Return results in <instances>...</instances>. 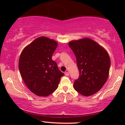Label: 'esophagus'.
<instances>
[{"mask_svg": "<svg viewBox=\"0 0 125 125\" xmlns=\"http://www.w3.org/2000/svg\"><path fill=\"white\" fill-rule=\"evenodd\" d=\"M65 75L66 76H69V73L68 72H66L65 73Z\"/></svg>", "mask_w": 125, "mask_h": 125, "instance_id": "34e87169", "label": "esophagus"}]
</instances>
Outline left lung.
<instances>
[{
  "instance_id": "obj_1",
  "label": "left lung",
  "mask_w": 125,
  "mask_h": 125,
  "mask_svg": "<svg viewBox=\"0 0 125 125\" xmlns=\"http://www.w3.org/2000/svg\"><path fill=\"white\" fill-rule=\"evenodd\" d=\"M76 57L80 76L73 88L83 96H90L102 88L108 78L110 59L107 51L89 38L69 42Z\"/></svg>"
}]
</instances>
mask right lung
<instances>
[{"label":"right lung","instance_id":"1","mask_svg":"<svg viewBox=\"0 0 125 125\" xmlns=\"http://www.w3.org/2000/svg\"><path fill=\"white\" fill-rule=\"evenodd\" d=\"M57 45L54 40L42 36L25 47L20 56L19 68L21 77L37 96H48L55 91L64 75L52 59Z\"/></svg>","mask_w":125,"mask_h":125}]
</instances>
